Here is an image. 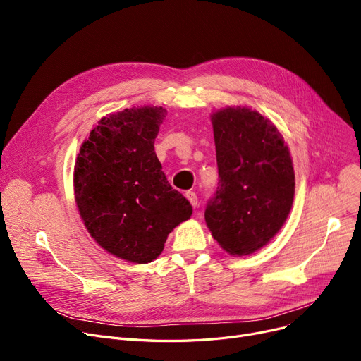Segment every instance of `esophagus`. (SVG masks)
<instances>
[{
  "instance_id": "esophagus-1",
  "label": "esophagus",
  "mask_w": 361,
  "mask_h": 361,
  "mask_svg": "<svg viewBox=\"0 0 361 361\" xmlns=\"http://www.w3.org/2000/svg\"><path fill=\"white\" fill-rule=\"evenodd\" d=\"M185 197L188 199V202H190L193 206H197V196H196V193L195 192H190V190H188V192H185Z\"/></svg>"
}]
</instances>
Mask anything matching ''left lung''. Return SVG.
I'll return each instance as SVG.
<instances>
[{
	"mask_svg": "<svg viewBox=\"0 0 361 361\" xmlns=\"http://www.w3.org/2000/svg\"><path fill=\"white\" fill-rule=\"evenodd\" d=\"M212 126L219 181L204 219L224 250L245 256L263 247L290 214L293 161L276 127L256 111L225 108Z\"/></svg>",
	"mask_w": 361,
	"mask_h": 361,
	"instance_id": "obj_1",
	"label": "left lung"
}]
</instances>
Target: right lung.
<instances>
[{"label": "right lung", "mask_w": 361, "mask_h": 361, "mask_svg": "<svg viewBox=\"0 0 361 361\" xmlns=\"http://www.w3.org/2000/svg\"><path fill=\"white\" fill-rule=\"evenodd\" d=\"M166 111L130 108L104 117L82 145L74 195L89 234L111 255L147 263L193 207L173 188L155 154Z\"/></svg>", "instance_id": "obj_1"}]
</instances>
